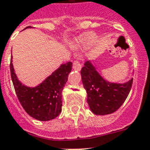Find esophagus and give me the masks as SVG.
I'll return each instance as SVG.
<instances>
[{
	"mask_svg": "<svg viewBox=\"0 0 150 150\" xmlns=\"http://www.w3.org/2000/svg\"><path fill=\"white\" fill-rule=\"evenodd\" d=\"M73 69H75V70H80L81 69V64H80L79 61L75 60L74 62H73Z\"/></svg>",
	"mask_w": 150,
	"mask_h": 150,
	"instance_id": "34e87169",
	"label": "esophagus"
}]
</instances>
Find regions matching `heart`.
Instances as JSON below:
<instances>
[{"label": "heart", "mask_w": 150, "mask_h": 150, "mask_svg": "<svg viewBox=\"0 0 150 150\" xmlns=\"http://www.w3.org/2000/svg\"><path fill=\"white\" fill-rule=\"evenodd\" d=\"M96 41V35L94 33H86L81 35L77 39L76 45L79 47H88Z\"/></svg>", "instance_id": "1"}]
</instances>
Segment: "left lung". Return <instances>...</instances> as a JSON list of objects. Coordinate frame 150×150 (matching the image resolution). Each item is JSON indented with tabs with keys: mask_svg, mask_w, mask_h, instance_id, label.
<instances>
[{
	"mask_svg": "<svg viewBox=\"0 0 150 150\" xmlns=\"http://www.w3.org/2000/svg\"><path fill=\"white\" fill-rule=\"evenodd\" d=\"M81 75L82 84L87 92V103L96 115L111 114L119 109L132 88V79L125 84L105 81L89 61L84 64Z\"/></svg>",
	"mask_w": 150,
	"mask_h": 150,
	"instance_id": "left-lung-1",
	"label": "left lung"
}]
</instances>
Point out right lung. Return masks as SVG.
Listing matches in <instances>:
<instances>
[{
	"instance_id": "right-lung-1",
	"label": "right lung",
	"mask_w": 150,
	"mask_h": 150,
	"mask_svg": "<svg viewBox=\"0 0 150 150\" xmlns=\"http://www.w3.org/2000/svg\"><path fill=\"white\" fill-rule=\"evenodd\" d=\"M71 67V62L62 64L39 86L29 88L23 86L17 79L11 56L10 70L12 82L18 100L29 115L40 121H48L60 114L62 105V92Z\"/></svg>"
}]
</instances>
